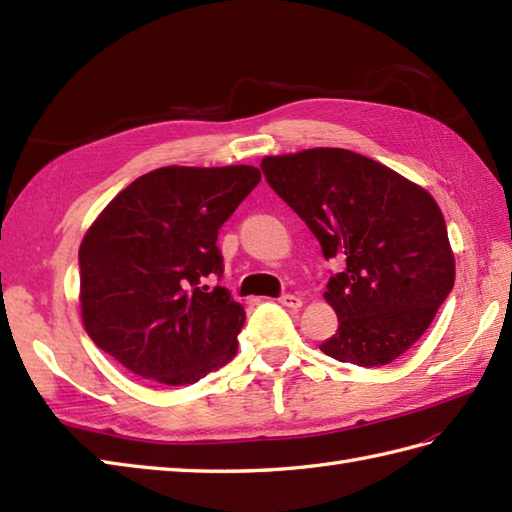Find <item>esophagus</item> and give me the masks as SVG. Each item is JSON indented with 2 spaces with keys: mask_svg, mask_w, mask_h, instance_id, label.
<instances>
[{
  "mask_svg": "<svg viewBox=\"0 0 512 512\" xmlns=\"http://www.w3.org/2000/svg\"><path fill=\"white\" fill-rule=\"evenodd\" d=\"M279 303H281V306H286V308H292V310H297V308L303 306L301 297H297V295H281Z\"/></svg>",
  "mask_w": 512,
  "mask_h": 512,
  "instance_id": "obj_1",
  "label": "esophagus"
}]
</instances>
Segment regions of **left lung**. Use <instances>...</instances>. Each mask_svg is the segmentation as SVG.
I'll list each match as a JSON object with an SVG mask.
<instances>
[{
	"label": "left lung",
	"instance_id": "obj_1",
	"mask_svg": "<svg viewBox=\"0 0 512 512\" xmlns=\"http://www.w3.org/2000/svg\"><path fill=\"white\" fill-rule=\"evenodd\" d=\"M270 187L334 259L325 301L339 330L319 347L341 363L380 367L427 332L455 281L447 224L418 184L350 149L266 156Z\"/></svg>",
	"mask_w": 512,
	"mask_h": 512
}]
</instances>
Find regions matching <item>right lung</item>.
<instances>
[{
    "mask_svg": "<svg viewBox=\"0 0 512 512\" xmlns=\"http://www.w3.org/2000/svg\"><path fill=\"white\" fill-rule=\"evenodd\" d=\"M255 167H162L105 206L79 248L90 339L129 372L193 385L237 352L244 308L222 286L217 231L253 191Z\"/></svg>",
    "mask_w": 512,
    "mask_h": 512,
    "instance_id": "add662e5",
    "label": "right lung"
}]
</instances>
